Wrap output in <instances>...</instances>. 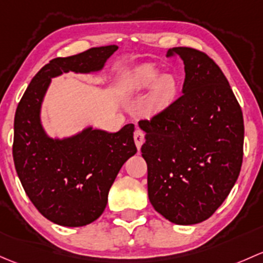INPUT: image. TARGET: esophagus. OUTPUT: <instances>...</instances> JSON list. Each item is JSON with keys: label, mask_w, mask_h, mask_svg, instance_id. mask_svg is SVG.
I'll use <instances>...</instances> for the list:
<instances>
[{"label": "esophagus", "mask_w": 263, "mask_h": 263, "mask_svg": "<svg viewBox=\"0 0 263 263\" xmlns=\"http://www.w3.org/2000/svg\"><path fill=\"white\" fill-rule=\"evenodd\" d=\"M134 142H135V145H137L138 149H140L143 145V143H144V133L142 130H139V129H137L134 133Z\"/></svg>", "instance_id": "obj_1"}]
</instances>
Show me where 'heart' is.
Returning a JSON list of instances; mask_svg holds the SVG:
<instances>
[{"label": "heart", "instance_id": "obj_1", "mask_svg": "<svg viewBox=\"0 0 263 263\" xmlns=\"http://www.w3.org/2000/svg\"><path fill=\"white\" fill-rule=\"evenodd\" d=\"M152 90L147 100V106L152 112H161L172 104L177 95L178 83L171 73H163L152 63L135 67L124 77L121 91L124 95L140 93Z\"/></svg>", "mask_w": 263, "mask_h": 263}]
</instances>
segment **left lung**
<instances>
[{"mask_svg":"<svg viewBox=\"0 0 263 263\" xmlns=\"http://www.w3.org/2000/svg\"><path fill=\"white\" fill-rule=\"evenodd\" d=\"M168 54L185 66L182 96L151 121L142 156L148 167V197L177 226L201 223L234 186L243 159L245 124L224 73L202 51L178 47Z\"/></svg>","mask_w":263,"mask_h":263,"instance_id":"obj_1","label":"left lung"}]
</instances>
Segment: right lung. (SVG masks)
<instances>
[{"label":"right lung","mask_w":263,"mask_h":263,"mask_svg":"<svg viewBox=\"0 0 263 263\" xmlns=\"http://www.w3.org/2000/svg\"><path fill=\"white\" fill-rule=\"evenodd\" d=\"M116 50V45H109L51 59L32 78L16 109V172L35 208L58 226H87L104 213L116 176L137 153L134 125L116 133L87 125L68 137L53 138L43 126V102L53 78L68 72H101Z\"/></svg>","instance_id":"1"}]
</instances>
